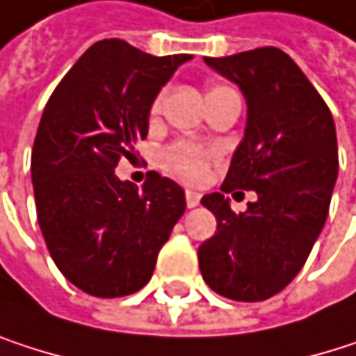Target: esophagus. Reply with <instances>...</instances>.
<instances>
[{
  "label": "esophagus",
  "instance_id": "esophagus-1",
  "mask_svg": "<svg viewBox=\"0 0 356 356\" xmlns=\"http://www.w3.org/2000/svg\"><path fill=\"white\" fill-rule=\"evenodd\" d=\"M201 203V195L197 191H186V207H197Z\"/></svg>",
  "mask_w": 356,
  "mask_h": 356
}]
</instances>
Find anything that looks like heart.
I'll return each instance as SVG.
<instances>
[{
	"mask_svg": "<svg viewBox=\"0 0 356 356\" xmlns=\"http://www.w3.org/2000/svg\"><path fill=\"white\" fill-rule=\"evenodd\" d=\"M232 90L226 85H211L207 89V99L213 97V95H222V92H228ZM161 101H163V95L159 92L151 107H149V113L151 115H157L159 109H161ZM213 159V153L203 149V147H197V145H188V143H174L170 147H165L161 151V168L172 174L174 178L182 180V182H188V184H199L205 180L207 176V170H209V163Z\"/></svg>",
	"mask_w": 356,
	"mask_h": 356,
	"instance_id": "1",
	"label": "heart"
}]
</instances>
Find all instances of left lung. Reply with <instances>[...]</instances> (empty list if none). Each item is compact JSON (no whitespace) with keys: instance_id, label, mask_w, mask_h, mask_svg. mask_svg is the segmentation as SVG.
I'll list each match as a JSON object with an SVG mask.
<instances>
[{"instance_id":"left-lung-1","label":"left lung","mask_w":356,"mask_h":356,"mask_svg":"<svg viewBox=\"0 0 356 356\" xmlns=\"http://www.w3.org/2000/svg\"><path fill=\"white\" fill-rule=\"evenodd\" d=\"M205 64L247 99L245 138L222 191H255L257 201L234 213L222 193L201 199L218 232L199 247V267L213 292L257 302L294 280L325 224L338 178L336 126L321 95L277 47Z\"/></svg>"}]
</instances>
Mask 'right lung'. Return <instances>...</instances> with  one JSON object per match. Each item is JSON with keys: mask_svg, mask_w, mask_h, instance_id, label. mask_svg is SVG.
Instances as JSON below:
<instances>
[{"mask_svg": "<svg viewBox=\"0 0 356 356\" xmlns=\"http://www.w3.org/2000/svg\"><path fill=\"white\" fill-rule=\"evenodd\" d=\"M191 58L97 41L43 109L31 157L37 220L58 269L90 296L140 290L186 209L174 180L149 172L138 188L113 170L134 157L153 99Z\"/></svg>", "mask_w": 356, "mask_h": 356, "instance_id": "add662e5", "label": "right lung"}]
</instances>
